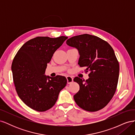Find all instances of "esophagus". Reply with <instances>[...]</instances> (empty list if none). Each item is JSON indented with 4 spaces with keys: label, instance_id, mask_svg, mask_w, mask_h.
Masks as SVG:
<instances>
[{
    "label": "esophagus",
    "instance_id": "1",
    "mask_svg": "<svg viewBox=\"0 0 135 135\" xmlns=\"http://www.w3.org/2000/svg\"><path fill=\"white\" fill-rule=\"evenodd\" d=\"M66 79H67V81L68 84H70L73 81V77L71 76H66Z\"/></svg>",
    "mask_w": 135,
    "mask_h": 135
}]
</instances>
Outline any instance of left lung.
Instances as JSON below:
<instances>
[{
	"instance_id": "8db88e82",
	"label": "left lung",
	"mask_w": 135,
	"mask_h": 135,
	"mask_svg": "<svg viewBox=\"0 0 135 135\" xmlns=\"http://www.w3.org/2000/svg\"><path fill=\"white\" fill-rule=\"evenodd\" d=\"M66 44L78 50V64L89 73L86 80L74 78L80 87L74 96L76 104L88 112L102 109L115 94L119 77V65L113 48L105 40L87 34L73 36Z\"/></svg>"
}]
</instances>
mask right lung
<instances>
[{"label": "right lung", "instance_id": "1", "mask_svg": "<svg viewBox=\"0 0 135 135\" xmlns=\"http://www.w3.org/2000/svg\"><path fill=\"white\" fill-rule=\"evenodd\" d=\"M67 36H38L24 44L16 54L12 71L16 92L27 107L38 112L52 108L60 92L66 86L63 76L44 75L47 64Z\"/></svg>", "mask_w": 135, "mask_h": 135}]
</instances>
